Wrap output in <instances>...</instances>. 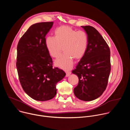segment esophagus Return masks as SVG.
<instances>
[{"label":"esophagus","instance_id":"1","mask_svg":"<svg viewBox=\"0 0 130 130\" xmlns=\"http://www.w3.org/2000/svg\"><path fill=\"white\" fill-rule=\"evenodd\" d=\"M66 77H69L70 75L71 72L70 71H66Z\"/></svg>","mask_w":130,"mask_h":130}]
</instances>
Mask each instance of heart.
<instances>
[{
	"label": "heart",
	"instance_id": "b5f03b06",
	"mask_svg": "<svg viewBox=\"0 0 130 130\" xmlns=\"http://www.w3.org/2000/svg\"><path fill=\"white\" fill-rule=\"evenodd\" d=\"M54 36H48L45 40V47L53 58L61 54L63 46L64 54L57 59L54 64L62 69L68 70L73 64V59L80 60L85 55L88 45V37L84 31H78L67 26L55 29Z\"/></svg>",
	"mask_w": 130,
	"mask_h": 130
}]
</instances>
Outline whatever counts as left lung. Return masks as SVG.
Segmentation results:
<instances>
[{"mask_svg": "<svg viewBox=\"0 0 130 130\" xmlns=\"http://www.w3.org/2000/svg\"><path fill=\"white\" fill-rule=\"evenodd\" d=\"M88 37L87 51L72 73L79 78L74 94L89 101L99 98L105 90L110 71V50L99 32L90 26H82Z\"/></svg>", "mask_w": 130, "mask_h": 130, "instance_id": "8db88e82", "label": "left lung"}]
</instances>
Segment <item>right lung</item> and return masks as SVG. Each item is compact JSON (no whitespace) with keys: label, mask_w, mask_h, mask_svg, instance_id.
Returning <instances> with one entry per match:
<instances>
[{"label":"right lung","mask_w":130,"mask_h":130,"mask_svg":"<svg viewBox=\"0 0 130 130\" xmlns=\"http://www.w3.org/2000/svg\"><path fill=\"white\" fill-rule=\"evenodd\" d=\"M53 22L36 23L23 35L17 47L16 67L19 80L26 93L40 101L49 100L57 94V83L65 72L52 68V60L45 46V36Z\"/></svg>","instance_id":"add662e5"}]
</instances>
